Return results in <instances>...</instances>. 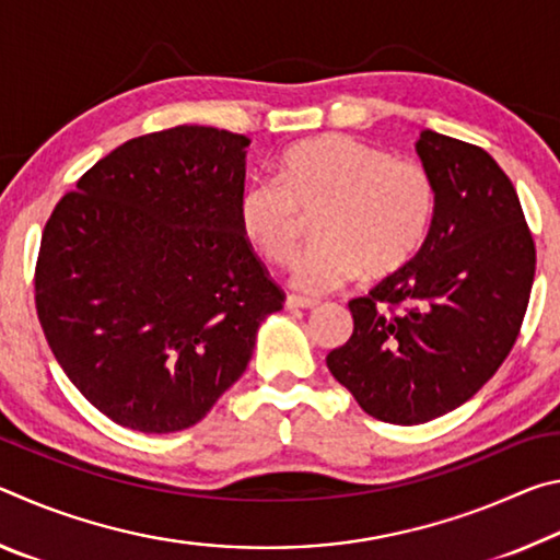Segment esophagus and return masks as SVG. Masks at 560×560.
I'll return each instance as SVG.
<instances>
[{
  "instance_id": "34e87169",
  "label": "esophagus",
  "mask_w": 560,
  "mask_h": 560,
  "mask_svg": "<svg viewBox=\"0 0 560 560\" xmlns=\"http://www.w3.org/2000/svg\"><path fill=\"white\" fill-rule=\"evenodd\" d=\"M318 301L314 299H303V296H296V293H289L287 296V308H316Z\"/></svg>"
}]
</instances>
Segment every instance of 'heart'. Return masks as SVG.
Returning <instances> with one entry per match:
<instances>
[{"instance_id":"obj_1","label":"heart","mask_w":560,"mask_h":560,"mask_svg":"<svg viewBox=\"0 0 560 560\" xmlns=\"http://www.w3.org/2000/svg\"><path fill=\"white\" fill-rule=\"evenodd\" d=\"M438 185L410 158L346 132L301 140L283 150L277 183L257 179L240 197V226L264 259L296 261L306 220L318 244L293 273L301 291L346 287L360 271L385 279L410 264L432 230Z\"/></svg>"}]
</instances>
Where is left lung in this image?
<instances>
[{
  "instance_id": "left-lung-1",
  "label": "left lung",
  "mask_w": 560,
  "mask_h": 560,
  "mask_svg": "<svg viewBox=\"0 0 560 560\" xmlns=\"http://www.w3.org/2000/svg\"><path fill=\"white\" fill-rule=\"evenodd\" d=\"M438 212L417 257L348 303L353 336L326 363L368 415L420 424L454 410L514 348L536 273L518 195L487 150L422 130Z\"/></svg>"
}]
</instances>
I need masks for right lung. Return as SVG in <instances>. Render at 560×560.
I'll return each mask as SVG.
<instances>
[{"label":"right lung","instance_id":"add662e5","mask_svg":"<svg viewBox=\"0 0 560 560\" xmlns=\"http://www.w3.org/2000/svg\"><path fill=\"white\" fill-rule=\"evenodd\" d=\"M246 145L207 126L132 138L46 220L34 271L44 336L81 395L122 428L200 422L287 301L240 226Z\"/></svg>","mask_w":560,"mask_h":560}]
</instances>
